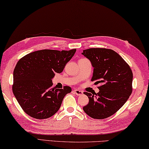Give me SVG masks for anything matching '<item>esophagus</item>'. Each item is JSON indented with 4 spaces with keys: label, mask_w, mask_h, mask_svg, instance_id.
<instances>
[{
    "label": "esophagus",
    "mask_w": 149,
    "mask_h": 149,
    "mask_svg": "<svg viewBox=\"0 0 149 149\" xmlns=\"http://www.w3.org/2000/svg\"><path fill=\"white\" fill-rule=\"evenodd\" d=\"M74 92L75 93V94H76V95L77 96H81L82 94H83V92L80 91V90H78V89H75V90L74 91Z\"/></svg>",
    "instance_id": "esophagus-1"
}]
</instances>
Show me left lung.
Here are the masks:
<instances>
[{
    "mask_svg": "<svg viewBox=\"0 0 149 149\" xmlns=\"http://www.w3.org/2000/svg\"><path fill=\"white\" fill-rule=\"evenodd\" d=\"M81 54L94 68L91 81L101 84L97 94L84 93L89 102L83 111L96 119L109 117L120 109L131 95L132 70L117 53L109 49L91 48Z\"/></svg>",
    "mask_w": 149,
    "mask_h": 149,
    "instance_id": "8db88e82",
    "label": "left lung"
}]
</instances>
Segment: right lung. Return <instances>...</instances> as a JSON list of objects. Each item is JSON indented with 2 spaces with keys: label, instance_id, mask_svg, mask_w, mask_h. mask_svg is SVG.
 Masks as SVG:
<instances>
[{
  "label": "right lung",
  "instance_id": "right-lung-1",
  "mask_svg": "<svg viewBox=\"0 0 149 149\" xmlns=\"http://www.w3.org/2000/svg\"><path fill=\"white\" fill-rule=\"evenodd\" d=\"M76 51L43 49L24 56L13 70V93L23 110L36 119L51 117L58 111L70 86L51 88L55 74L63 71Z\"/></svg>",
  "mask_w": 149,
  "mask_h": 149
}]
</instances>
